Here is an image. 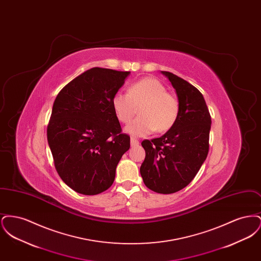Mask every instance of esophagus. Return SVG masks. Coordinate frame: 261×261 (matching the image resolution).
I'll list each match as a JSON object with an SVG mask.
<instances>
[{"instance_id": "1", "label": "esophagus", "mask_w": 261, "mask_h": 261, "mask_svg": "<svg viewBox=\"0 0 261 261\" xmlns=\"http://www.w3.org/2000/svg\"><path fill=\"white\" fill-rule=\"evenodd\" d=\"M130 143H131V146H138L139 145V141L137 140L136 138H131L130 139Z\"/></svg>"}]
</instances>
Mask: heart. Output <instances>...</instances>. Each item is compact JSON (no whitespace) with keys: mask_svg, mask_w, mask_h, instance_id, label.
<instances>
[{"mask_svg":"<svg viewBox=\"0 0 261 261\" xmlns=\"http://www.w3.org/2000/svg\"><path fill=\"white\" fill-rule=\"evenodd\" d=\"M117 119L128 124L139 108L140 116L125 128L128 134L146 136L156 130L163 133L176 123L180 105L178 99L167 92L166 87L155 78H143L130 85L128 93L117 92L112 99Z\"/></svg>","mask_w":261,"mask_h":261,"instance_id":"obj_1","label":"heart"}]
</instances>
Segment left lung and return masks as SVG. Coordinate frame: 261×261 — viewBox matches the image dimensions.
I'll list each match as a JSON object with an SVG mask.
<instances>
[{
  "label": "left lung",
  "mask_w": 261,
  "mask_h": 261,
  "mask_svg": "<svg viewBox=\"0 0 261 261\" xmlns=\"http://www.w3.org/2000/svg\"><path fill=\"white\" fill-rule=\"evenodd\" d=\"M162 73L176 91L180 112L163 136L142 142L146 158L140 173L149 190L173 194L192 182L207 156L211 117L197 88L171 72Z\"/></svg>",
  "instance_id": "left-lung-1"
}]
</instances>
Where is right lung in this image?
Returning a JSON list of instances; mask_svg holds the SVG:
<instances>
[{
    "label": "right lung",
    "instance_id": "1",
    "mask_svg": "<svg viewBox=\"0 0 261 261\" xmlns=\"http://www.w3.org/2000/svg\"><path fill=\"white\" fill-rule=\"evenodd\" d=\"M129 74L93 67L62 88L54 101L47 137L55 167L79 194L98 195L112 186L130 148L112 103Z\"/></svg>",
    "mask_w": 261,
    "mask_h": 261
}]
</instances>
